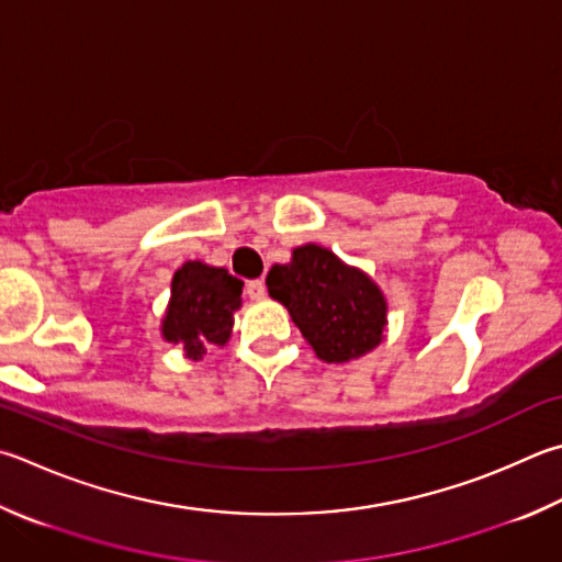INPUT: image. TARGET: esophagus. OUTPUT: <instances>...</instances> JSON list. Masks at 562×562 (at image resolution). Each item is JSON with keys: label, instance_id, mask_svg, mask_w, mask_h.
I'll return each instance as SVG.
<instances>
[{"label": "esophagus", "instance_id": "34e87169", "mask_svg": "<svg viewBox=\"0 0 562 562\" xmlns=\"http://www.w3.org/2000/svg\"><path fill=\"white\" fill-rule=\"evenodd\" d=\"M246 292H248L250 300L265 297V282H262V280H250V282L246 284Z\"/></svg>", "mask_w": 562, "mask_h": 562}]
</instances>
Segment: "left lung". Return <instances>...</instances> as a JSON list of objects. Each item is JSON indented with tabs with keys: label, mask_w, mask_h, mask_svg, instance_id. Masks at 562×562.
<instances>
[{
	"label": "left lung",
	"mask_w": 562,
	"mask_h": 562,
	"mask_svg": "<svg viewBox=\"0 0 562 562\" xmlns=\"http://www.w3.org/2000/svg\"><path fill=\"white\" fill-rule=\"evenodd\" d=\"M265 284L270 297L290 310L292 322L326 363L356 359L383 339L381 290L326 248H297L292 262L274 265Z\"/></svg>",
	"instance_id": "obj_1"
}]
</instances>
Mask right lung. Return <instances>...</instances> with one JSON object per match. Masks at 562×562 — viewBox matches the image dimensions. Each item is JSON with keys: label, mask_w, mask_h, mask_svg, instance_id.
I'll list each match as a JSON object with an SVG mask.
<instances>
[{"label": "right lung", "mask_w": 562, "mask_h": 562, "mask_svg": "<svg viewBox=\"0 0 562 562\" xmlns=\"http://www.w3.org/2000/svg\"><path fill=\"white\" fill-rule=\"evenodd\" d=\"M243 280L203 262H183L171 280V302L161 324L167 341L181 344L189 359H201L209 346H223L240 307Z\"/></svg>", "instance_id": "obj_1"}]
</instances>
